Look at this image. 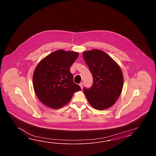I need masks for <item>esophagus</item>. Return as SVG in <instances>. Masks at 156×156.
<instances>
[{
  "instance_id": "esophagus-1",
  "label": "esophagus",
  "mask_w": 156,
  "mask_h": 156,
  "mask_svg": "<svg viewBox=\"0 0 156 156\" xmlns=\"http://www.w3.org/2000/svg\"><path fill=\"white\" fill-rule=\"evenodd\" d=\"M79 85L80 87H81V89H83V83H79Z\"/></svg>"
}]
</instances>
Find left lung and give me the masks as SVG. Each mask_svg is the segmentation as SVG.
Wrapping results in <instances>:
<instances>
[{"mask_svg":"<svg viewBox=\"0 0 156 156\" xmlns=\"http://www.w3.org/2000/svg\"><path fill=\"white\" fill-rule=\"evenodd\" d=\"M83 56L93 77L92 86L83 89L89 103L99 110L113 106L123 89V73L119 66L101 50L85 51Z\"/></svg>","mask_w":156,"mask_h":156,"instance_id":"left-lung-1","label":"left lung"}]
</instances>
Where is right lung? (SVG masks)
Listing matches in <instances>:
<instances>
[{
  "instance_id": "1",
  "label": "right lung",
  "mask_w": 156,
  "mask_h": 156,
  "mask_svg": "<svg viewBox=\"0 0 156 156\" xmlns=\"http://www.w3.org/2000/svg\"><path fill=\"white\" fill-rule=\"evenodd\" d=\"M79 53L56 51L37 65L33 75V88L38 99L46 106L59 109L70 101L73 94L81 90L73 83L71 66Z\"/></svg>"
}]
</instances>
